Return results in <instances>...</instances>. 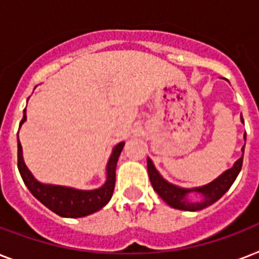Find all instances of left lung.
<instances>
[{
  "mask_svg": "<svg viewBox=\"0 0 259 259\" xmlns=\"http://www.w3.org/2000/svg\"><path fill=\"white\" fill-rule=\"evenodd\" d=\"M241 119L243 122V118L241 115ZM246 141V133L243 136ZM242 152H245V145L242 148ZM242 162H243V154L239 160L234 162V165L230 169L225 170L221 176H218L215 180L201 187H195V188H183L179 185H175L169 181H166L164 177L160 175L153 161L148 157V173H149L150 183L153 185V189L158 193V196L165 201L166 204L177 209L183 211H200V209L213 204L218 201L233 185L237 176L242 169ZM191 193H197L199 199L197 201H191L189 195Z\"/></svg>",
  "mask_w": 259,
  "mask_h": 259,
  "instance_id": "1",
  "label": "left lung"
}]
</instances>
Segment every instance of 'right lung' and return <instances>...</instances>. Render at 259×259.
Here are the masks:
<instances>
[{
    "label": "right lung",
    "mask_w": 259,
    "mask_h": 259,
    "mask_svg": "<svg viewBox=\"0 0 259 259\" xmlns=\"http://www.w3.org/2000/svg\"><path fill=\"white\" fill-rule=\"evenodd\" d=\"M26 121V114L24 110V117L20 122V127ZM125 142H119L113 148L109 161L106 165V181L105 184L95 189H76L72 187L56 184H46L34 179L22 157V146L20 140L17 141V158L18 170L22 180L38 201H41L47 208L58 213L63 218H83L97 212L103 208L113 196L115 187V168H117L118 157L121 154Z\"/></svg>",
    "instance_id": "right-lung-1"
}]
</instances>
